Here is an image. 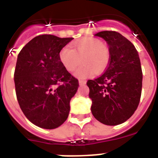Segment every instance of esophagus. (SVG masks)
<instances>
[{
	"instance_id": "1",
	"label": "esophagus",
	"mask_w": 158,
	"mask_h": 158,
	"mask_svg": "<svg viewBox=\"0 0 158 158\" xmlns=\"http://www.w3.org/2000/svg\"><path fill=\"white\" fill-rule=\"evenodd\" d=\"M79 85H84V84H86V80H82V79H80V80H79Z\"/></svg>"
}]
</instances>
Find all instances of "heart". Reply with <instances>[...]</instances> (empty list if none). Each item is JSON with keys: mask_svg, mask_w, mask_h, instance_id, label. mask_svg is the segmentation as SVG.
Instances as JSON below:
<instances>
[{"mask_svg": "<svg viewBox=\"0 0 158 158\" xmlns=\"http://www.w3.org/2000/svg\"><path fill=\"white\" fill-rule=\"evenodd\" d=\"M72 48L66 46L59 52V60L62 66L72 72L83 62L75 72L79 79H84L96 74L104 72L110 61V49L106 44L94 39L86 38L74 42Z\"/></svg>", "mask_w": 158, "mask_h": 158, "instance_id": "obj_1", "label": "heart"}]
</instances>
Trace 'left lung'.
I'll use <instances>...</instances> for the list:
<instances>
[{
    "label": "left lung",
    "instance_id": "1",
    "mask_svg": "<svg viewBox=\"0 0 158 158\" xmlns=\"http://www.w3.org/2000/svg\"><path fill=\"white\" fill-rule=\"evenodd\" d=\"M95 35L106 41L110 61L103 75L87 82L91 110L101 123L118 125L130 118L139 106L143 79L139 55L120 33L104 31Z\"/></svg>",
    "mask_w": 158,
    "mask_h": 158
}]
</instances>
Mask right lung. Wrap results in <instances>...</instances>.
Segmentation results:
<instances>
[{"label": "right lung", "mask_w": 158, "mask_h": 158, "mask_svg": "<svg viewBox=\"0 0 158 158\" xmlns=\"http://www.w3.org/2000/svg\"><path fill=\"white\" fill-rule=\"evenodd\" d=\"M74 38L41 35L33 38L18 55L15 84L19 106L37 127L54 129L66 121L70 101L79 81L59 60V52Z\"/></svg>", "instance_id": "obj_1"}]
</instances>
